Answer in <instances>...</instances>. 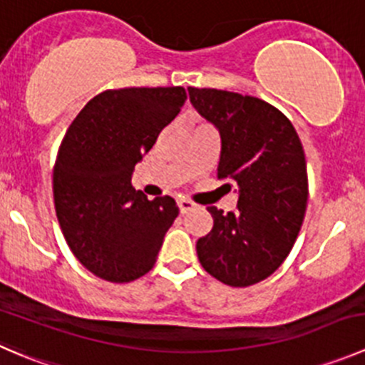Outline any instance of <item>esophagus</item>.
<instances>
[{
    "mask_svg": "<svg viewBox=\"0 0 365 365\" xmlns=\"http://www.w3.org/2000/svg\"><path fill=\"white\" fill-rule=\"evenodd\" d=\"M194 207H196V203H194V201H190V200H178V208H180V212H182V214H185V212L192 210Z\"/></svg>",
    "mask_w": 365,
    "mask_h": 365,
    "instance_id": "obj_1",
    "label": "esophagus"
}]
</instances>
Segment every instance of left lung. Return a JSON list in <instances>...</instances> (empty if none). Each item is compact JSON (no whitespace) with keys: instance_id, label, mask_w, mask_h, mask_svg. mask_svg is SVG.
Here are the masks:
<instances>
[{"instance_id":"left-lung-1","label":"left lung","mask_w":365,"mask_h":365,"mask_svg":"<svg viewBox=\"0 0 365 365\" xmlns=\"http://www.w3.org/2000/svg\"><path fill=\"white\" fill-rule=\"evenodd\" d=\"M189 98L221 135L217 178L239 192L235 212L207 208L214 226L196 242L197 258L222 284L250 287L294 246L309 200L305 151L292 123L258 98L196 87Z\"/></svg>"}]
</instances>
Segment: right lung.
<instances>
[{
	"mask_svg": "<svg viewBox=\"0 0 365 365\" xmlns=\"http://www.w3.org/2000/svg\"><path fill=\"white\" fill-rule=\"evenodd\" d=\"M185 100L183 87L105 91L63 135L53 169L56 217L74 257L103 280L144 277L178 215L171 196L150 201L133 189L132 173Z\"/></svg>",
	"mask_w": 365,
	"mask_h": 365,
	"instance_id": "1",
	"label": "right lung"
}]
</instances>
